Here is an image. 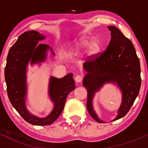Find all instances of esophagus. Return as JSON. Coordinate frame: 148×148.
Returning a JSON list of instances; mask_svg holds the SVG:
<instances>
[{"mask_svg":"<svg viewBox=\"0 0 148 148\" xmlns=\"http://www.w3.org/2000/svg\"><path fill=\"white\" fill-rule=\"evenodd\" d=\"M74 79H75V81L77 82H78V83L82 82L83 80V77L81 75H77L75 77V78H74Z\"/></svg>","mask_w":148,"mask_h":148,"instance_id":"esophagus-1","label":"esophagus"}]
</instances>
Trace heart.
<instances>
[{
	"mask_svg": "<svg viewBox=\"0 0 148 148\" xmlns=\"http://www.w3.org/2000/svg\"><path fill=\"white\" fill-rule=\"evenodd\" d=\"M89 46V52L90 55H95L99 51L100 46L99 43L97 41H89L87 39H82L76 44L75 46L72 49V50H77L80 48H84Z\"/></svg>",
	"mask_w": 148,
	"mask_h": 148,
	"instance_id": "b5f03b06",
	"label": "heart"
}]
</instances>
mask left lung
I'll use <instances>...</instances> for the list:
<instances>
[{
    "label": "left lung",
    "instance_id": "obj_1",
    "mask_svg": "<svg viewBox=\"0 0 148 148\" xmlns=\"http://www.w3.org/2000/svg\"><path fill=\"white\" fill-rule=\"evenodd\" d=\"M111 40L103 52L84 62L86 74L83 86L87 90L86 108L91 117L99 123L104 122L95 113L92 99L95 92L105 83H117L122 94V100L114 120L126 115L138 97L141 86L140 60L131 41L115 26H108Z\"/></svg>",
    "mask_w": 148,
    "mask_h": 148
}]
</instances>
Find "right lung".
I'll return each mask as SVG.
<instances>
[{
    "label": "right lung",
    "mask_w": 148,
    "mask_h": 148,
    "mask_svg": "<svg viewBox=\"0 0 148 148\" xmlns=\"http://www.w3.org/2000/svg\"><path fill=\"white\" fill-rule=\"evenodd\" d=\"M45 38L43 34L36 31L24 32L18 37L10 48L7 56L5 68V79L7 93L13 107L28 123L44 126L53 123L63 111L66 99L69 94L75 89L73 74H67L61 79L51 77L49 94L54 107L49 116L39 118L33 115L26 107V68L31 64L43 62L46 58L47 49H51L44 44H38ZM52 53H54L51 50Z\"/></svg>",
    "instance_id": "obj_1"
}]
</instances>
